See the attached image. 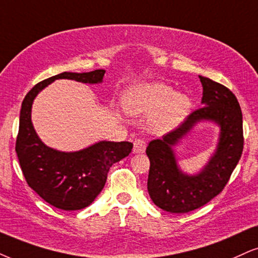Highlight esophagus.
Instances as JSON below:
<instances>
[{"label":"esophagus","instance_id":"esophagus-1","mask_svg":"<svg viewBox=\"0 0 258 258\" xmlns=\"http://www.w3.org/2000/svg\"><path fill=\"white\" fill-rule=\"evenodd\" d=\"M146 141L145 140H142V139H138V140H135V142H134V149H133V151H134V153H144V152L146 151Z\"/></svg>","mask_w":258,"mask_h":258}]
</instances>
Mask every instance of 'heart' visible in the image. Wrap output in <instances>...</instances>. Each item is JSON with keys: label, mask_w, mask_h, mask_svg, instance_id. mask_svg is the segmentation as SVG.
<instances>
[{"label": "heart", "mask_w": 258, "mask_h": 258, "mask_svg": "<svg viewBox=\"0 0 258 258\" xmlns=\"http://www.w3.org/2000/svg\"><path fill=\"white\" fill-rule=\"evenodd\" d=\"M124 106L132 114H159L155 118L157 130H168L180 124L190 112L191 101L184 93H174L164 84H145L126 92Z\"/></svg>", "instance_id": "b5f03b06"}]
</instances>
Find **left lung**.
Returning <instances> with one entry per match:
<instances>
[{"label": "left lung", "mask_w": 258, "mask_h": 258, "mask_svg": "<svg viewBox=\"0 0 258 258\" xmlns=\"http://www.w3.org/2000/svg\"><path fill=\"white\" fill-rule=\"evenodd\" d=\"M199 78L203 87V106L163 139L149 142L146 149L151 161L148 194L155 206L170 213L195 211L219 195L243 152V114L236 95L224 85L205 76ZM202 120H211L221 126L217 149L199 174H184L177 166L173 146Z\"/></svg>", "instance_id": "8db88e82"}]
</instances>
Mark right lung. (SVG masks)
Instances as JSON below:
<instances>
[{
	"instance_id": "1",
	"label": "right lung",
	"mask_w": 258,
	"mask_h": 258,
	"mask_svg": "<svg viewBox=\"0 0 258 258\" xmlns=\"http://www.w3.org/2000/svg\"><path fill=\"white\" fill-rule=\"evenodd\" d=\"M104 74V69L61 73L37 84L22 101L15 145L21 171L28 185L44 201L63 211H79L90 206L103 190L110 167L128 157L133 144L100 141L78 152L50 148L41 142L33 128L32 104L41 90L58 79L100 84Z\"/></svg>"
}]
</instances>
